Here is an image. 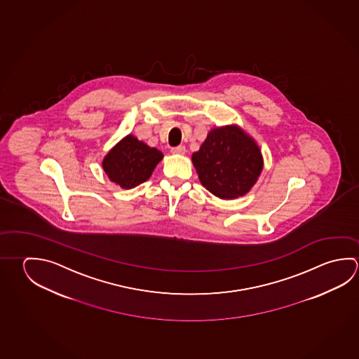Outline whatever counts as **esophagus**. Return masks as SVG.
I'll return each instance as SVG.
<instances>
[{
  "label": "esophagus",
  "mask_w": 359,
  "mask_h": 359,
  "mask_svg": "<svg viewBox=\"0 0 359 359\" xmlns=\"http://www.w3.org/2000/svg\"><path fill=\"white\" fill-rule=\"evenodd\" d=\"M171 152H172V154H177V155H182V154L185 152V146L179 145L177 146V147H172Z\"/></svg>",
  "instance_id": "1"
}]
</instances>
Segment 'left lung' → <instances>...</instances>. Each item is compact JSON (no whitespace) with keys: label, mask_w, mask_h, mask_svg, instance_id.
I'll return each mask as SVG.
<instances>
[{"label":"left lung","mask_w":359,"mask_h":359,"mask_svg":"<svg viewBox=\"0 0 359 359\" xmlns=\"http://www.w3.org/2000/svg\"><path fill=\"white\" fill-rule=\"evenodd\" d=\"M191 160L203 187L220 199L247 194L264 168L257 144L238 126L213 128Z\"/></svg>","instance_id":"8db88e82"}]
</instances>
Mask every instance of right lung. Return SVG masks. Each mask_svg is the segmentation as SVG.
I'll use <instances>...</instances> for the list:
<instances>
[{"label":"right lung","mask_w":359,"mask_h":359,"mask_svg":"<svg viewBox=\"0 0 359 359\" xmlns=\"http://www.w3.org/2000/svg\"><path fill=\"white\" fill-rule=\"evenodd\" d=\"M163 158V152L158 149L128 135L108 152L102 166L111 182L122 189H133L151 177Z\"/></svg>","instance_id":"right-lung-1"}]
</instances>
